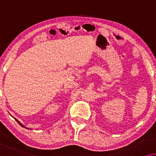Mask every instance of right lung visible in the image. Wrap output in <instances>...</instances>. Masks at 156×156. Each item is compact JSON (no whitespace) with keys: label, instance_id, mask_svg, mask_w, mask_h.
Returning <instances> with one entry per match:
<instances>
[{"label":"right lung","instance_id":"right-lung-1","mask_svg":"<svg viewBox=\"0 0 156 156\" xmlns=\"http://www.w3.org/2000/svg\"><path fill=\"white\" fill-rule=\"evenodd\" d=\"M15 120H16V121H17V122H18V123H19V124H20V126H22V127H24V128H26V127H25V126H23V125H22V124H21V123H20V122H19V121H18V120H16V118H15ZM27 128V129H28V128Z\"/></svg>","mask_w":156,"mask_h":156}]
</instances>
